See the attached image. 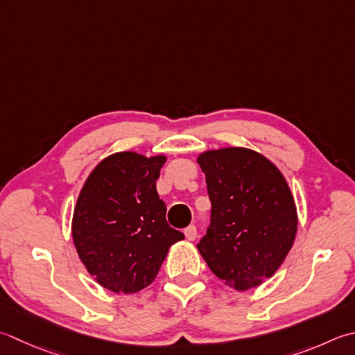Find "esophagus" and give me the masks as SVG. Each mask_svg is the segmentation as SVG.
Masks as SVG:
<instances>
[{
    "label": "esophagus",
    "instance_id": "1",
    "mask_svg": "<svg viewBox=\"0 0 355 355\" xmlns=\"http://www.w3.org/2000/svg\"><path fill=\"white\" fill-rule=\"evenodd\" d=\"M184 237L189 240V241H193L197 239V227L196 226H187L186 229H184Z\"/></svg>",
    "mask_w": 355,
    "mask_h": 355
}]
</instances>
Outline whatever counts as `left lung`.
<instances>
[{"label": "left lung", "instance_id": "8db88e82", "mask_svg": "<svg viewBox=\"0 0 355 355\" xmlns=\"http://www.w3.org/2000/svg\"><path fill=\"white\" fill-rule=\"evenodd\" d=\"M211 225L197 245L212 272L246 291L275 274L294 245L297 207L286 180L266 157L246 148L206 150Z\"/></svg>", "mask_w": 355, "mask_h": 355}]
</instances>
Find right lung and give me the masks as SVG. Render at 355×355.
Returning a JSON list of instances; mask_svg holds the SVG:
<instances>
[{"label": "right lung", "mask_w": 355, "mask_h": 355, "mask_svg": "<svg viewBox=\"0 0 355 355\" xmlns=\"http://www.w3.org/2000/svg\"><path fill=\"white\" fill-rule=\"evenodd\" d=\"M164 155L116 152L96 164L76 200L72 239L103 288L134 294L155 280L169 248L184 235L166 221L157 192Z\"/></svg>", "instance_id": "right-lung-1"}]
</instances>
